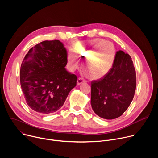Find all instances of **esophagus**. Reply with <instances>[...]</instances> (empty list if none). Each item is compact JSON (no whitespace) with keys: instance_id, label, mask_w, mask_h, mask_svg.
Masks as SVG:
<instances>
[{"instance_id":"1","label":"esophagus","mask_w":158,"mask_h":158,"mask_svg":"<svg viewBox=\"0 0 158 158\" xmlns=\"http://www.w3.org/2000/svg\"><path fill=\"white\" fill-rule=\"evenodd\" d=\"M84 82H85V80L84 79H82V77H79V78H78V79L77 81V84L79 85H80L81 83H82Z\"/></svg>"}]
</instances>
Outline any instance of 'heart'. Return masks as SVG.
Returning a JSON list of instances; mask_svg holds the SVG:
<instances>
[{"instance_id": "b5f03b06", "label": "heart", "mask_w": 158, "mask_h": 158, "mask_svg": "<svg viewBox=\"0 0 158 158\" xmlns=\"http://www.w3.org/2000/svg\"><path fill=\"white\" fill-rule=\"evenodd\" d=\"M104 43L102 40L94 39L76 44L73 49L74 55L68 56L67 59L69 64L76 68L79 65L76 59L80 61L86 60L85 66L87 67L85 71L87 76L92 79L102 77L110 70L116 57L114 46L111 44ZM100 50L102 51L98 54Z\"/></svg>"}]
</instances>
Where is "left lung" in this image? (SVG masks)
Instances as JSON below:
<instances>
[{
  "mask_svg": "<svg viewBox=\"0 0 158 158\" xmlns=\"http://www.w3.org/2000/svg\"><path fill=\"white\" fill-rule=\"evenodd\" d=\"M136 87V74L131 57L119 51L108 73L91 82V104L94 112L105 119L120 117L131 103Z\"/></svg>",
  "mask_w": 158,
  "mask_h": 158,
  "instance_id": "left-lung-1",
  "label": "left lung"
}]
</instances>
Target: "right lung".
Here are the masks:
<instances>
[{
    "label": "right lung",
    "instance_id": "obj_1",
    "mask_svg": "<svg viewBox=\"0 0 158 158\" xmlns=\"http://www.w3.org/2000/svg\"><path fill=\"white\" fill-rule=\"evenodd\" d=\"M67 63V50L59 40L41 42L29 51L20 66V81L31 109L49 114L61 108L77 80L65 69Z\"/></svg>",
    "mask_w": 158,
    "mask_h": 158
}]
</instances>
